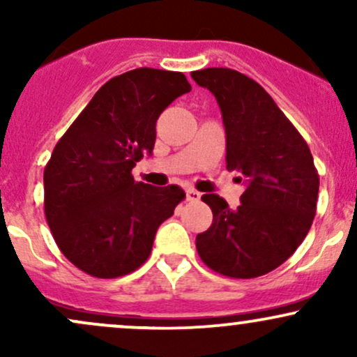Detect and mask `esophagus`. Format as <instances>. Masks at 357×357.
Returning <instances> with one entry per match:
<instances>
[{"instance_id": "obj_1", "label": "esophagus", "mask_w": 357, "mask_h": 357, "mask_svg": "<svg viewBox=\"0 0 357 357\" xmlns=\"http://www.w3.org/2000/svg\"><path fill=\"white\" fill-rule=\"evenodd\" d=\"M199 198H202V195H199L196 190H186V199L188 202H199Z\"/></svg>"}]
</instances>
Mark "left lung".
Returning a JSON list of instances; mask_svg holds the SVG:
<instances>
[{
  "label": "left lung",
  "instance_id": "obj_1",
  "mask_svg": "<svg viewBox=\"0 0 357 357\" xmlns=\"http://www.w3.org/2000/svg\"><path fill=\"white\" fill-rule=\"evenodd\" d=\"M191 77L218 102L227 167L247 184L236 210L218 195L202 196L211 208L213 223L196 236V250L204 265L221 275H265L280 267L310 230L319 192L312 154L253 79L231 68H203Z\"/></svg>",
  "mask_w": 357,
  "mask_h": 357
}]
</instances>
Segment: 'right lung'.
<instances>
[{
	"instance_id": "add662e5",
	"label": "right lung",
	"mask_w": 357,
	"mask_h": 357,
	"mask_svg": "<svg viewBox=\"0 0 357 357\" xmlns=\"http://www.w3.org/2000/svg\"><path fill=\"white\" fill-rule=\"evenodd\" d=\"M190 90L181 72H126L97 90L56 142L43 171L45 216L82 272L117 278L141 267L159 225L186 198L174 184L134 181L132 167L153 153L162 110Z\"/></svg>"
}]
</instances>
